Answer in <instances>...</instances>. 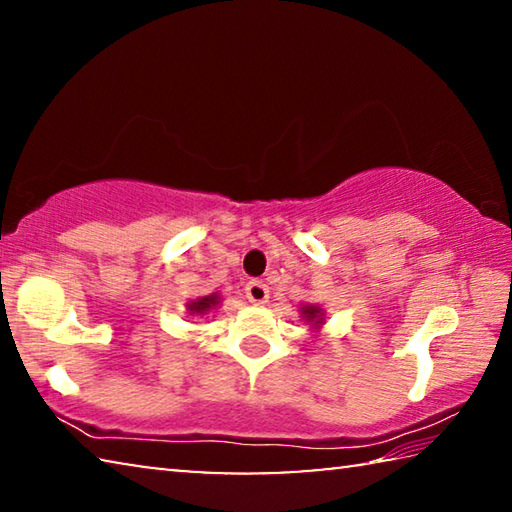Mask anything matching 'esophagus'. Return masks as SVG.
<instances>
[{
    "label": "esophagus",
    "instance_id": "34e87169",
    "mask_svg": "<svg viewBox=\"0 0 512 512\" xmlns=\"http://www.w3.org/2000/svg\"><path fill=\"white\" fill-rule=\"evenodd\" d=\"M246 298L253 305H264V302H268V287L262 280H250L246 284Z\"/></svg>",
    "mask_w": 512,
    "mask_h": 512
}]
</instances>
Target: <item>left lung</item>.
Here are the masks:
<instances>
[{
    "label": "left lung",
    "mask_w": 512,
    "mask_h": 512,
    "mask_svg": "<svg viewBox=\"0 0 512 512\" xmlns=\"http://www.w3.org/2000/svg\"><path fill=\"white\" fill-rule=\"evenodd\" d=\"M300 311H302V318H305L307 323H311V327H314V329H318L320 325L325 323V314H323V309H320V307L305 305Z\"/></svg>",
    "instance_id": "left-lung-1"
}]
</instances>
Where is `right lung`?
I'll use <instances>...</instances> for the list:
<instances>
[{
	"label": "right lung",
	"mask_w": 512,
	"mask_h": 512,
	"mask_svg": "<svg viewBox=\"0 0 512 512\" xmlns=\"http://www.w3.org/2000/svg\"><path fill=\"white\" fill-rule=\"evenodd\" d=\"M219 300H221V298L216 296V293H212V296H205V298H198V300H194V302H189L187 311H189V314L203 316V314H207V311L219 305Z\"/></svg>",
	"instance_id": "right-lung-1"
}]
</instances>
